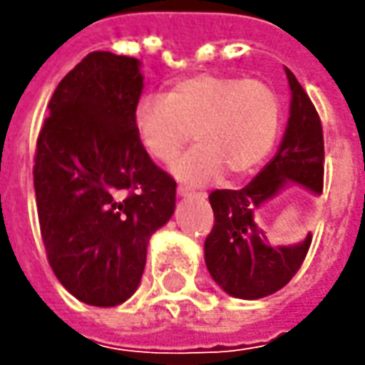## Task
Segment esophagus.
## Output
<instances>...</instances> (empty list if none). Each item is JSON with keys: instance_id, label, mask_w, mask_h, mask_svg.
Instances as JSON below:
<instances>
[{"instance_id": "obj_1", "label": "esophagus", "mask_w": 365, "mask_h": 365, "mask_svg": "<svg viewBox=\"0 0 365 365\" xmlns=\"http://www.w3.org/2000/svg\"><path fill=\"white\" fill-rule=\"evenodd\" d=\"M191 193H193V190H191L190 185H178V195L187 197V195H191Z\"/></svg>"}]
</instances>
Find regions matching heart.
Masks as SVG:
<instances>
[{
  "label": "heart",
  "mask_w": 365,
  "mask_h": 365,
  "mask_svg": "<svg viewBox=\"0 0 365 365\" xmlns=\"http://www.w3.org/2000/svg\"><path fill=\"white\" fill-rule=\"evenodd\" d=\"M282 115V99L266 82L197 74L172 83L166 96L138 97L133 127L143 150L160 164H170L193 133L199 144L175 160L172 172L203 183L222 170L240 178L260 166L277 140Z\"/></svg>",
  "instance_id": "1"
}]
</instances>
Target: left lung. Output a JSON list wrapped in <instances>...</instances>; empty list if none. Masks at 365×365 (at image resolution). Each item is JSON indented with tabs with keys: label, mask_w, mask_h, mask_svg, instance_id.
Returning a JSON list of instances; mask_svg holds the SVG:
<instances>
[{
	"label": "left lung",
	"mask_w": 365,
	"mask_h": 365,
	"mask_svg": "<svg viewBox=\"0 0 365 365\" xmlns=\"http://www.w3.org/2000/svg\"><path fill=\"white\" fill-rule=\"evenodd\" d=\"M291 111L279 150L242 190H215L213 229L205 238V264L215 282L238 299L268 297L287 285L305 260L311 235L301 245L269 246L254 213L287 182L322 193L324 138L321 117L303 86L285 68Z\"/></svg>",
	"instance_id": "1"
}]
</instances>
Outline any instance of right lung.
Returning <instances> with one entry per match:
<instances>
[{
	"mask_svg": "<svg viewBox=\"0 0 365 365\" xmlns=\"http://www.w3.org/2000/svg\"><path fill=\"white\" fill-rule=\"evenodd\" d=\"M140 93L138 60L90 52L54 90L36 138L46 258L58 282L93 307L135 293L148 238L175 207V180L143 150L133 127Z\"/></svg>",
	"mask_w": 365,
	"mask_h": 365,
	"instance_id": "add662e5",
	"label": "right lung"
}]
</instances>
